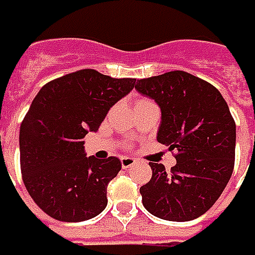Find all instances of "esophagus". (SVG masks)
<instances>
[{"mask_svg": "<svg viewBox=\"0 0 255 255\" xmlns=\"http://www.w3.org/2000/svg\"><path fill=\"white\" fill-rule=\"evenodd\" d=\"M121 163H122V167L124 169H128V167H130L136 163V159H133V158H129V156H122L121 158Z\"/></svg>", "mask_w": 255, "mask_h": 255, "instance_id": "1", "label": "esophagus"}]
</instances>
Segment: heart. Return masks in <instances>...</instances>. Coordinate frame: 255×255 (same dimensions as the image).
<instances>
[{
    "instance_id": "obj_1",
    "label": "heart",
    "mask_w": 255,
    "mask_h": 255,
    "mask_svg": "<svg viewBox=\"0 0 255 255\" xmlns=\"http://www.w3.org/2000/svg\"><path fill=\"white\" fill-rule=\"evenodd\" d=\"M147 103H152V102H149V100H145V99H141V100H138V102L136 103V107H137V106H141V104H147Z\"/></svg>"
}]
</instances>
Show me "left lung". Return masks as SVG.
<instances>
[{"label":"left lung","instance_id":"1","mask_svg":"<svg viewBox=\"0 0 255 255\" xmlns=\"http://www.w3.org/2000/svg\"><path fill=\"white\" fill-rule=\"evenodd\" d=\"M136 89L160 107L156 140L177 151L170 173L149 162L152 177L140 188L142 205L167 221L200 217L234 171L236 125L228 104L213 85L185 71L137 79Z\"/></svg>","mask_w":255,"mask_h":255}]
</instances>
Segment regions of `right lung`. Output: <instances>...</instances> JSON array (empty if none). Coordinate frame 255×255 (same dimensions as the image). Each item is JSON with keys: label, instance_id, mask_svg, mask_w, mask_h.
<instances>
[{"label": "right lung", "instance_id": "add662e5", "mask_svg": "<svg viewBox=\"0 0 255 255\" xmlns=\"http://www.w3.org/2000/svg\"><path fill=\"white\" fill-rule=\"evenodd\" d=\"M134 84V78L86 68L38 92L20 126V169L28 194L48 216L79 223L106 209L108 182L122 165L115 156H86L82 138L99 130L110 108Z\"/></svg>", "mask_w": 255, "mask_h": 255}]
</instances>
